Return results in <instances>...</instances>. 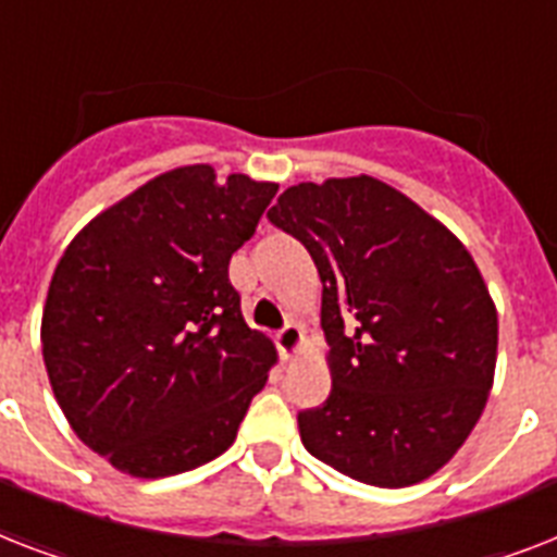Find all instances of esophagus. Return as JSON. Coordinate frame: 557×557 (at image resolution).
<instances>
[{
	"label": "esophagus",
	"mask_w": 557,
	"mask_h": 557,
	"mask_svg": "<svg viewBox=\"0 0 557 557\" xmlns=\"http://www.w3.org/2000/svg\"><path fill=\"white\" fill-rule=\"evenodd\" d=\"M300 344H304V332H300L297 323H286V326L277 332V347L280 352H283V358L295 356Z\"/></svg>",
	"instance_id": "obj_1"
}]
</instances>
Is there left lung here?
<instances>
[{"label": "left lung", "instance_id": "8db88e82", "mask_svg": "<svg viewBox=\"0 0 557 557\" xmlns=\"http://www.w3.org/2000/svg\"><path fill=\"white\" fill-rule=\"evenodd\" d=\"M269 222L306 245L323 283L332 393L297 413L306 450L381 488L436 474L497 364V309L466 245L372 176L288 187Z\"/></svg>", "mask_w": 557, "mask_h": 557}]
</instances>
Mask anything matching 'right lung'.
I'll return each instance as SVG.
<instances>
[{"label": "right lung", "instance_id": "right-lung-1", "mask_svg": "<svg viewBox=\"0 0 557 557\" xmlns=\"http://www.w3.org/2000/svg\"><path fill=\"white\" fill-rule=\"evenodd\" d=\"M277 185L193 164L95 216L57 262L42 358L74 433L144 480L234 445L277 349L243 321L227 262Z\"/></svg>", "mask_w": 557, "mask_h": 557}]
</instances>
